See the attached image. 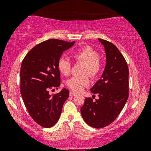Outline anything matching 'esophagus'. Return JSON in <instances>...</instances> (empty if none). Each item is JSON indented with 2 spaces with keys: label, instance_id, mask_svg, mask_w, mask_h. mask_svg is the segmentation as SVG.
<instances>
[{
  "label": "esophagus",
  "instance_id": "34e87169",
  "mask_svg": "<svg viewBox=\"0 0 151 151\" xmlns=\"http://www.w3.org/2000/svg\"><path fill=\"white\" fill-rule=\"evenodd\" d=\"M69 95H70V96H75L77 95V93H74L73 91H70Z\"/></svg>",
  "mask_w": 151,
  "mask_h": 151
}]
</instances>
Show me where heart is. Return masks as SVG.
<instances>
[{
    "label": "heart",
    "mask_w": 151,
    "mask_h": 151,
    "mask_svg": "<svg viewBox=\"0 0 151 151\" xmlns=\"http://www.w3.org/2000/svg\"><path fill=\"white\" fill-rule=\"evenodd\" d=\"M72 57L76 61L84 63L82 73L88 74L96 78L102 69V60L96 49L90 46H84L72 53ZM58 69L63 75L69 76L71 71V63L66 58H60L58 61ZM90 80L87 75L73 76L68 80L67 86L72 91L80 92L89 85Z\"/></svg>",
    "instance_id": "1"
}]
</instances>
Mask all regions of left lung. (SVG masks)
Here are the masks:
<instances>
[{"mask_svg":"<svg viewBox=\"0 0 151 151\" xmlns=\"http://www.w3.org/2000/svg\"><path fill=\"white\" fill-rule=\"evenodd\" d=\"M104 45L106 64L102 77L91 91L98 100L86 98L81 107L82 118L96 129L113 122L122 110L129 98V68L127 61L117 47L109 41L98 38Z\"/></svg>","mask_w":151,"mask_h":151,"instance_id":"8db88e82","label":"left lung"}]
</instances>
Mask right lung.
<instances>
[{
	"label": "right lung",
	"instance_id": "obj_1",
	"mask_svg": "<svg viewBox=\"0 0 151 151\" xmlns=\"http://www.w3.org/2000/svg\"><path fill=\"white\" fill-rule=\"evenodd\" d=\"M74 43L49 39L33 47L22 62L20 77L22 100L32 119L44 128L56 124L69 98V91L66 88L52 95L49 90L58 89L60 85L58 61L63 51Z\"/></svg>",
	"mask_w": 151,
	"mask_h": 151
}]
</instances>
